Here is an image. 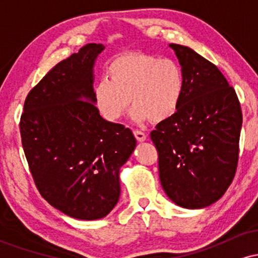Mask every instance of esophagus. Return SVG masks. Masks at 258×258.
Wrapping results in <instances>:
<instances>
[{
	"mask_svg": "<svg viewBox=\"0 0 258 258\" xmlns=\"http://www.w3.org/2000/svg\"><path fill=\"white\" fill-rule=\"evenodd\" d=\"M133 135H135V137L137 138L138 142L146 141V138H147L146 133L142 132V131H139V130H133Z\"/></svg>",
	"mask_w": 258,
	"mask_h": 258,
	"instance_id": "esophagus-1",
	"label": "esophagus"
}]
</instances>
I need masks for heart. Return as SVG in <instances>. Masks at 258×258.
<instances>
[{"label":"heart","instance_id":"obj_1","mask_svg":"<svg viewBox=\"0 0 258 258\" xmlns=\"http://www.w3.org/2000/svg\"><path fill=\"white\" fill-rule=\"evenodd\" d=\"M109 79L97 82L93 98L102 116L109 121L119 120L130 105L132 119L154 122L172 116L184 93V73L173 59L127 53L110 61Z\"/></svg>","mask_w":258,"mask_h":258}]
</instances>
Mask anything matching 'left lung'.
Returning a JSON list of instances; mask_svg holds the SVG:
<instances>
[{
  "label": "left lung",
  "instance_id": "1",
  "mask_svg": "<svg viewBox=\"0 0 258 258\" xmlns=\"http://www.w3.org/2000/svg\"><path fill=\"white\" fill-rule=\"evenodd\" d=\"M184 73V93L172 116L150 133L167 197L203 209L226 193L235 176L242 123L240 103L218 68L189 47L171 43Z\"/></svg>",
  "mask_w": 258,
  "mask_h": 258
}]
</instances>
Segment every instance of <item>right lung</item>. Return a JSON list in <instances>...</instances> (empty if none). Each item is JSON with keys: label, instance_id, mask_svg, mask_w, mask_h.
<instances>
[{"label": "right lung", "instance_id": "1", "mask_svg": "<svg viewBox=\"0 0 258 258\" xmlns=\"http://www.w3.org/2000/svg\"><path fill=\"white\" fill-rule=\"evenodd\" d=\"M102 43L64 59L29 92L20 136L36 188L44 200L78 220H99L120 197V168L136 148L121 123L100 116L93 67Z\"/></svg>", "mask_w": 258, "mask_h": 258}]
</instances>
